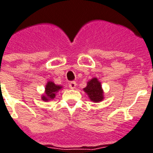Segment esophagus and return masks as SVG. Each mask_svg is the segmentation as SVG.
<instances>
[{
  "instance_id": "obj_1",
  "label": "esophagus",
  "mask_w": 153,
  "mask_h": 153,
  "mask_svg": "<svg viewBox=\"0 0 153 153\" xmlns=\"http://www.w3.org/2000/svg\"><path fill=\"white\" fill-rule=\"evenodd\" d=\"M76 85L77 84L75 82H71L69 83V88H71V89H74V88H75V87H76Z\"/></svg>"
}]
</instances>
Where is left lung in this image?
<instances>
[{"label":"left lung","mask_w":153,"mask_h":153,"mask_svg":"<svg viewBox=\"0 0 153 153\" xmlns=\"http://www.w3.org/2000/svg\"><path fill=\"white\" fill-rule=\"evenodd\" d=\"M83 89L91 102H99L104 99V92L98 78H94L88 82L87 86Z\"/></svg>","instance_id":"1"}]
</instances>
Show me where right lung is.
<instances>
[{
    "mask_svg": "<svg viewBox=\"0 0 153 153\" xmlns=\"http://www.w3.org/2000/svg\"><path fill=\"white\" fill-rule=\"evenodd\" d=\"M61 88H62V86L57 85L53 82H48L46 84V86H45V95H42V99L43 101H45V102L54 99L56 93Z\"/></svg>",
    "mask_w": 153,
    "mask_h": 153,
    "instance_id": "obj_1",
    "label": "right lung"
}]
</instances>
